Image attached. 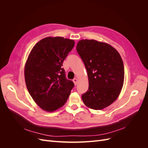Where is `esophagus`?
I'll list each match as a JSON object with an SVG mask.
<instances>
[{
    "label": "esophagus",
    "instance_id": "obj_1",
    "mask_svg": "<svg viewBox=\"0 0 148 148\" xmlns=\"http://www.w3.org/2000/svg\"><path fill=\"white\" fill-rule=\"evenodd\" d=\"M73 82L74 84H75V85H77V83H78V79L76 78H74L73 80Z\"/></svg>",
    "mask_w": 148,
    "mask_h": 148
}]
</instances>
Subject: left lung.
<instances>
[{
    "mask_svg": "<svg viewBox=\"0 0 148 148\" xmlns=\"http://www.w3.org/2000/svg\"><path fill=\"white\" fill-rule=\"evenodd\" d=\"M77 51L86 67L88 91L82 95L85 106L102 110L116 101L124 82V66L120 53L110 44L95 39H82Z\"/></svg>",
    "mask_w": 148,
    "mask_h": 148,
    "instance_id": "obj_1",
    "label": "left lung"
}]
</instances>
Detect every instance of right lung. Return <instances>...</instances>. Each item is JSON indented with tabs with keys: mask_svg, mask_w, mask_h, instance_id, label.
I'll use <instances>...</instances> for the list:
<instances>
[{
	"mask_svg": "<svg viewBox=\"0 0 148 148\" xmlns=\"http://www.w3.org/2000/svg\"><path fill=\"white\" fill-rule=\"evenodd\" d=\"M75 45L72 39L46 37L35 44L25 65V79L31 96L40 108L51 112L63 106L74 83L62 68Z\"/></svg>",
	"mask_w": 148,
	"mask_h": 148,
	"instance_id": "add662e5",
	"label": "right lung"
}]
</instances>
